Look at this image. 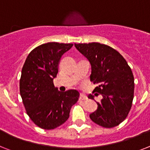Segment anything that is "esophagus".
<instances>
[{
    "label": "esophagus",
    "mask_w": 150,
    "mask_h": 150,
    "mask_svg": "<svg viewBox=\"0 0 150 150\" xmlns=\"http://www.w3.org/2000/svg\"><path fill=\"white\" fill-rule=\"evenodd\" d=\"M87 99H88V98H87L85 95H84V94H81L80 95V98H79V100H83V101H85V100H86Z\"/></svg>",
    "instance_id": "34e87169"
}]
</instances>
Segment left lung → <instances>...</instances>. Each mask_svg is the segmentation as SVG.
Segmentation results:
<instances>
[{
	"mask_svg": "<svg viewBox=\"0 0 150 150\" xmlns=\"http://www.w3.org/2000/svg\"><path fill=\"white\" fill-rule=\"evenodd\" d=\"M75 48L91 65V81L97 85L93 93L102 98L91 120L105 128L118 126L125 120L132 106L134 78L123 56L112 47L99 42L75 43ZM88 98L94 100V95Z\"/></svg>",
	"mask_w": 150,
	"mask_h": 150,
	"instance_id": "left-lung-1",
	"label": "left lung"
}]
</instances>
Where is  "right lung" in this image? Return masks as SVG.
<instances>
[{"instance_id": "obj_1", "label": "right lung", "mask_w": 150, "mask_h": 150, "mask_svg": "<svg viewBox=\"0 0 150 150\" xmlns=\"http://www.w3.org/2000/svg\"><path fill=\"white\" fill-rule=\"evenodd\" d=\"M72 43L47 42L30 52L23 66L20 92L32 121L44 129H52L69 117L71 107L79 100L76 90L58 91L53 84L62 56Z\"/></svg>"}]
</instances>
